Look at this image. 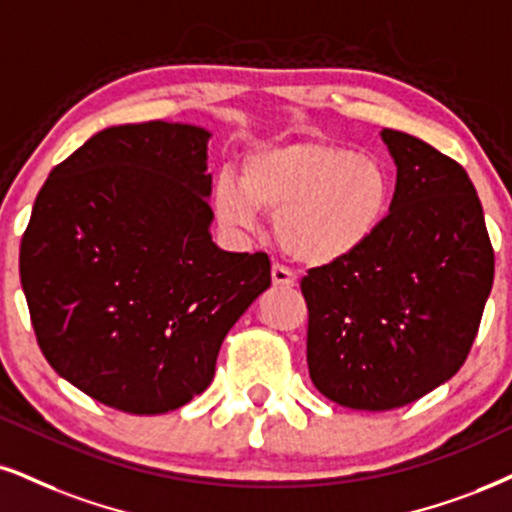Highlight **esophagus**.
Wrapping results in <instances>:
<instances>
[{"label":"esophagus","instance_id":"esophagus-1","mask_svg":"<svg viewBox=\"0 0 512 512\" xmlns=\"http://www.w3.org/2000/svg\"><path fill=\"white\" fill-rule=\"evenodd\" d=\"M270 275H273V285L275 287H294L296 285V277L289 268L280 266V263H275L273 270H270Z\"/></svg>","mask_w":512,"mask_h":512}]
</instances>
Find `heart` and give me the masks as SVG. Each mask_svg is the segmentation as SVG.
Masks as SVG:
<instances>
[{
  "mask_svg": "<svg viewBox=\"0 0 512 512\" xmlns=\"http://www.w3.org/2000/svg\"><path fill=\"white\" fill-rule=\"evenodd\" d=\"M391 168L349 144L306 140L263 144L239 163V185L220 178L213 208L227 227L254 225L256 211L275 216L282 251L304 266L323 268L356 256L389 216Z\"/></svg>",
  "mask_w": 512,
  "mask_h": 512,
  "instance_id": "heart-1",
  "label": "heart"
}]
</instances>
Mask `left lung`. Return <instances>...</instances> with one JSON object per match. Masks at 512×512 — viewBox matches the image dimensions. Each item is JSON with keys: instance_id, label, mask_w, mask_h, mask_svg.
<instances>
[{"instance_id": "1", "label": "left lung", "mask_w": 512, "mask_h": 512, "mask_svg": "<svg viewBox=\"0 0 512 512\" xmlns=\"http://www.w3.org/2000/svg\"><path fill=\"white\" fill-rule=\"evenodd\" d=\"M396 163L389 216L346 261L308 270L306 358L318 391L353 410L408 406L451 380L494 285V249L458 161L382 130Z\"/></svg>"}]
</instances>
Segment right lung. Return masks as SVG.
Segmentation results:
<instances>
[{
  "label": "right lung",
  "mask_w": 512,
  "mask_h": 512,
  "mask_svg": "<svg viewBox=\"0 0 512 512\" xmlns=\"http://www.w3.org/2000/svg\"><path fill=\"white\" fill-rule=\"evenodd\" d=\"M208 132L106 128L61 161L21 239V285L47 363L132 415L185 406L230 327L270 287V258L211 242Z\"/></svg>",
  "instance_id": "obj_1"
}]
</instances>
